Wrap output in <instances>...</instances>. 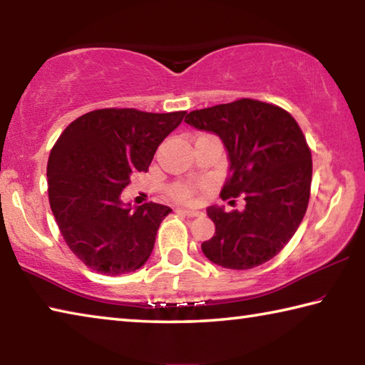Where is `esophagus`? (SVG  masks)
<instances>
[{
    "label": "esophagus",
    "instance_id": "1",
    "mask_svg": "<svg viewBox=\"0 0 365 365\" xmlns=\"http://www.w3.org/2000/svg\"><path fill=\"white\" fill-rule=\"evenodd\" d=\"M177 212H180L183 215H188V217H197V215H201L200 211H196V209H183V207H178Z\"/></svg>",
    "mask_w": 365,
    "mask_h": 365
}]
</instances>
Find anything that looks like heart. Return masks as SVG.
Instances as JSON below:
<instances>
[{
    "instance_id": "heart-1",
    "label": "heart",
    "mask_w": 365,
    "mask_h": 365,
    "mask_svg": "<svg viewBox=\"0 0 365 365\" xmlns=\"http://www.w3.org/2000/svg\"><path fill=\"white\" fill-rule=\"evenodd\" d=\"M195 188L188 183H177L175 187H172V195L182 201H191L193 200Z\"/></svg>"
}]
</instances>
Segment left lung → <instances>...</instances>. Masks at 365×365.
<instances>
[{
  "mask_svg": "<svg viewBox=\"0 0 365 365\" xmlns=\"http://www.w3.org/2000/svg\"><path fill=\"white\" fill-rule=\"evenodd\" d=\"M188 125L217 135L228 158L220 196H245V209L206 211L215 233L201 245L209 261L225 269L257 267L279 255L304 217L312 159L304 135L287 110L238 100L191 110Z\"/></svg>",
  "mask_w": 365,
  "mask_h": 365,
  "instance_id": "obj_1",
  "label": "left lung"
}]
</instances>
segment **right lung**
<instances>
[{
	"mask_svg": "<svg viewBox=\"0 0 365 365\" xmlns=\"http://www.w3.org/2000/svg\"><path fill=\"white\" fill-rule=\"evenodd\" d=\"M185 110L98 109L73 120L48 159L49 206L67 246L104 275L135 272L150 259L160 222L172 209L122 201L132 175L146 172L158 146Z\"/></svg>",
	"mask_w": 365,
	"mask_h": 365,
	"instance_id": "obj_1",
	"label": "right lung"
}]
</instances>
